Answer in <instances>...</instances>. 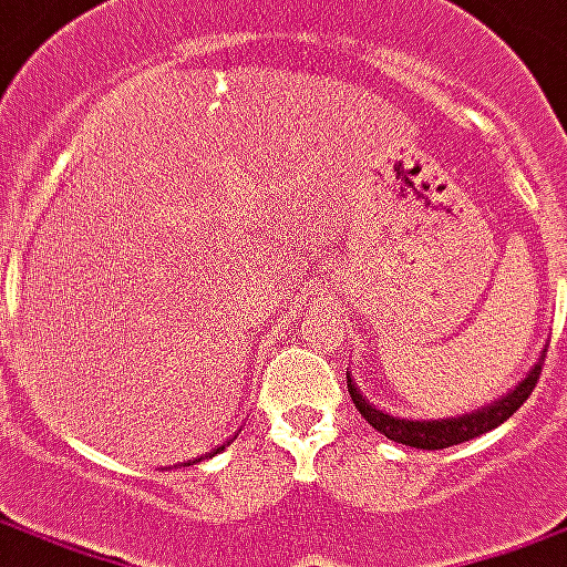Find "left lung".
Here are the masks:
<instances>
[{"instance_id": "8db88e82", "label": "left lung", "mask_w": 567, "mask_h": 567, "mask_svg": "<svg viewBox=\"0 0 567 567\" xmlns=\"http://www.w3.org/2000/svg\"><path fill=\"white\" fill-rule=\"evenodd\" d=\"M543 357H546V350H543ZM540 363L530 369V375H527L515 391H509L506 396H499L496 403H487V406H481L475 413H465L460 419H431V422H413V419H400V415H388L379 406H372L363 394H360V388L353 384V379L348 375V391L350 400L357 403V410L363 415L365 422L372 425L375 431H381L388 441H396V444H406L415 446V450H446V446L462 444V441H472L477 434H487L496 425H503L506 419H509L522 403H525L530 391L537 388V379H540Z\"/></svg>"}]
</instances>
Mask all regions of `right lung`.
<instances>
[{
	"instance_id": "obj_1",
	"label": "right lung",
	"mask_w": 567,
	"mask_h": 567,
	"mask_svg": "<svg viewBox=\"0 0 567 567\" xmlns=\"http://www.w3.org/2000/svg\"><path fill=\"white\" fill-rule=\"evenodd\" d=\"M217 450H223V446H217ZM195 462H202V460H195ZM188 465H192V462H188Z\"/></svg>"
}]
</instances>
